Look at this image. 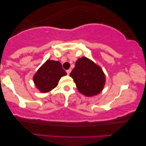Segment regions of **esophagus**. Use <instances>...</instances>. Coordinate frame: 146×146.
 Instances as JSON below:
<instances>
[{"mask_svg":"<svg viewBox=\"0 0 146 146\" xmlns=\"http://www.w3.org/2000/svg\"><path fill=\"white\" fill-rule=\"evenodd\" d=\"M71 71H72V70H71V69H68V70H66V73H67V74H68V75H69L70 74Z\"/></svg>","mask_w":146,"mask_h":146,"instance_id":"esophagus-1","label":"esophagus"}]
</instances>
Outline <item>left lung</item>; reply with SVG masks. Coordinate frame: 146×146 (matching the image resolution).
<instances>
[{
    "label": "left lung",
    "mask_w": 146,
    "mask_h": 146,
    "mask_svg": "<svg viewBox=\"0 0 146 146\" xmlns=\"http://www.w3.org/2000/svg\"><path fill=\"white\" fill-rule=\"evenodd\" d=\"M79 92L86 96L96 95L105 84V75L100 67L86 57L79 58L70 74Z\"/></svg>",
    "instance_id": "left-lung-1"
}]
</instances>
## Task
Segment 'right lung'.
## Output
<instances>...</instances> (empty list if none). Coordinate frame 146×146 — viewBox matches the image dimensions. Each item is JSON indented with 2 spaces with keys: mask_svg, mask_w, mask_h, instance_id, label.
<instances>
[{
  "mask_svg": "<svg viewBox=\"0 0 146 146\" xmlns=\"http://www.w3.org/2000/svg\"><path fill=\"white\" fill-rule=\"evenodd\" d=\"M65 75L66 72L60 62L48 60L34 76V82L41 92L46 93L56 87L60 79Z\"/></svg>",
  "mask_w": 146,
  "mask_h": 146,
  "instance_id": "1",
  "label": "right lung"
}]
</instances>
